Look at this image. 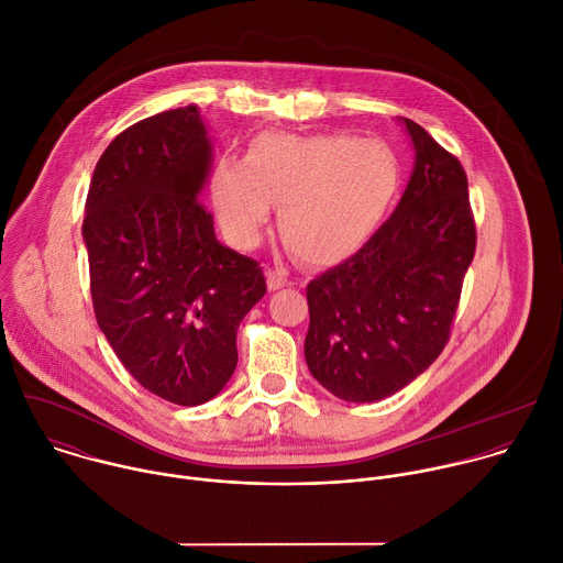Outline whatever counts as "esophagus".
Here are the masks:
<instances>
[{
	"label": "esophagus",
	"instance_id": "34e87169",
	"mask_svg": "<svg viewBox=\"0 0 563 563\" xmlns=\"http://www.w3.org/2000/svg\"><path fill=\"white\" fill-rule=\"evenodd\" d=\"M285 285H289V280H287V276L283 272H278V269H269L267 272V287H269V291H278Z\"/></svg>",
	"mask_w": 563,
	"mask_h": 563
}]
</instances>
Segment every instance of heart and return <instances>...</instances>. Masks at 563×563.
Wrapping results in <instances>:
<instances>
[{
	"label": "heart",
	"mask_w": 563,
	"mask_h": 563,
	"mask_svg": "<svg viewBox=\"0 0 563 563\" xmlns=\"http://www.w3.org/2000/svg\"><path fill=\"white\" fill-rule=\"evenodd\" d=\"M400 187L396 153L352 135L265 133L247 157L224 155L211 174L218 220L238 247H256L278 205L285 243L309 265L354 256Z\"/></svg>",
	"instance_id": "obj_1"
}]
</instances>
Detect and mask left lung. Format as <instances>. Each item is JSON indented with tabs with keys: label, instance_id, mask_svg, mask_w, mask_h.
Masks as SVG:
<instances>
[{
	"label": "left lung",
	"instance_id": "8db88e82",
	"mask_svg": "<svg viewBox=\"0 0 563 563\" xmlns=\"http://www.w3.org/2000/svg\"><path fill=\"white\" fill-rule=\"evenodd\" d=\"M398 122L415 148L400 202L352 258L307 285V367L350 404L387 398L437 361L476 247L461 163L417 122Z\"/></svg>",
	"mask_w": 563,
	"mask_h": 563
}]
</instances>
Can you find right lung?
<instances>
[{"label":"right lung","instance_id":"add662e5","mask_svg":"<svg viewBox=\"0 0 563 563\" xmlns=\"http://www.w3.org/2000/svg\"><path fill=\"white\" fill-rule=\"evenodd\" d=\"M211 163L196 104L140 120L98 159L82 224L102 334L142 387L178 406L222 391L240 320L267 291L200 202Z\"/></svg>","mask_w":563,"mask_h":563}]
</instances>
